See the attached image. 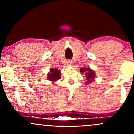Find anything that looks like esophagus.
<instances>
[{"instance_id":"obj_1","label":"esophagus","mask_w":134,"mask_h":134,"mask_svg":"<svg viewBox=\"0 0 134 134\" xmlns=\"http://www.w3.org/2000/svg\"><path fill=\"white\" fill-rule=\"evenodd\" d=\"M67 64H68V65H72V62L71 60H68L67 62Z\"/></svg>"}]
</instances>
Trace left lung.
Returning a JSON list of instances; mask_svg holds the SVG:
<instances>
[{"label":"left lung","instance_id":"obj_1","mask_svg":"<svg viewBox=\"0 0 134 134\" xmlns=\"http://www.w3.org/2000/svg\"><path fill=\"white\" fill-rule=\"evenodd\" d=\"M80 72L82 74H85L86 77L87 79V83H90L94 79L95 74L93 70L89 68H81Z\"/></svg>","mask_w":134,"mask_h":134}]
</instances>
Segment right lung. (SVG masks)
<instances>
[{
	"mask_svg": "<svg viewBox=\"0 0 134 134\" xmlns=\"http://www.w3.org/2000/svg\"><path fill=\"white\" fill-rule=\"evenodd\" d=\"M48 79L51 81H56L60 79V70L52 68L50 69V73L48 74Z\"/></svg>",
	"mask_w": 134,
	"mask_h": 134,
	"instance_id": "add662e5",
	"label": "right lung"
}]
</instances>
